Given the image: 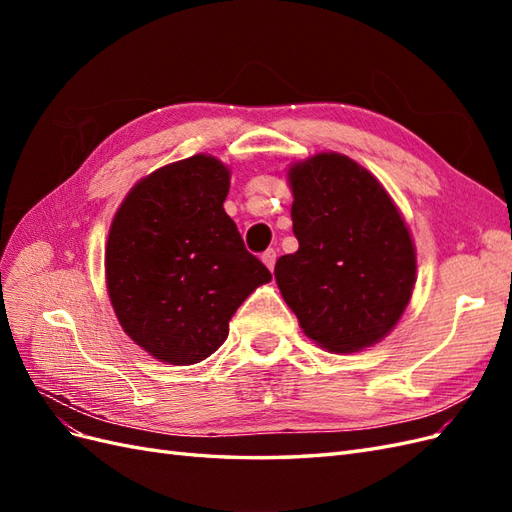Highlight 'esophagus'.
Returning a JSON list of instances; mask_svg holds the SVG:
<instances>
[{
	"label": "esophagus",
	"instance_id": "obj_1",
	"mask_svg": "<svg viewBox=\"0 0 512 512\" xmlns=\"http://www.w3.org/2000/svg\"><path fill=\"white\" fill-rule=\"evenodd\" d=\"M260 258H262V262H265V265H267V269H269V271H273V267H275V260H277V252H275V250H267L265 254L260 256Z\"/></svg>",
	"mask_w": 512,
	"mask_h": 512
}]
</instances>
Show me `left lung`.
<instances>
[{"label":"left lung","instance_id":"left-lung-1","mask_svg":"<svg viewBox=\"0 0 512 512\" xmlns=\"http://www.w3.org/2000/svg\"><path fill=\"white\" fill-rule=\"evenodd\" d=\"M299 250L275 282L303 333L331 352L378 344L404 316L416 247L384 185L348 156L322 151L288 168Z\"/></svg>","mask_w":512,"mask_h":512}]
</instances>
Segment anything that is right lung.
Listing matches in <instances>:
<instances>
[{
  "label": "right lung",
  "mask_w": 512,
  "mask_h": 512,
  "mask_svg": "<svg viewBox=\"0 0 512 512\" xmlns=\"http://www.w3.org/2000/svg\"><path fill=\"white\" fill-rule=\"evenodd\" d=\"M228 190L230 168L196 153L138 181L108 230V299L121 329L162 363L205 361L239 305L271 282L224 211Z\"/></svg>",
  "instance_id": "obj_1"
}]
</instances>
